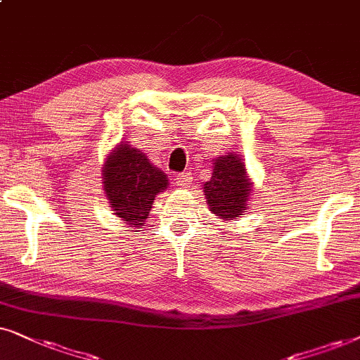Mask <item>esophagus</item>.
<instances>
[{"label": "esophagus", "instance_id": "obj_1", "mask_svg": "<svg viewBox=\"0 0 360 360\" xmlns=\"http://www.w3.org/2000/svg\"><path fill=\"white\" fill-rule=\"evenodd\" d=\"M176 183H177V186H183V188H186V186H189L191 183H193V174H191L189 171L181 172V174L176 176Z\"/></svg>", "mask_w": 360, "mask_h": 360}]
</instances>
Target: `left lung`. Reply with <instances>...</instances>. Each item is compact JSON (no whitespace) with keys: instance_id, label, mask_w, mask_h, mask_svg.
<instances>
[{"instance_id":"1","label":"left lung","mask_w":360,"mask_h":360,"mask_svg":"<svg viewBox=\"0 0 360 360\" xmlns=\"http://www.w3.org/2000/svg\"><path fill=\"white\" fill-rule=\"evenodd\" d=\"M204 191L210 210L219 217L232 220L245 212L250 183L240 158L230 153L215 160L212 177L204 184Z\"/></svg>"}]
</instances>
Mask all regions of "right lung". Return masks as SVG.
<instances>
[{
    "instance_id": "1",
    "label": "right lung",
    "mask_w": 360,
    "mask_h": 360,
    "mask_svg": "<svg viewBox=\"0 0 360 360\" xmlns=\"http://www.w3.org/2000/svg\"><path fill=\"white\" fill-rule=\"evenodd\" d=\"M103 188L115 215L140 227L155 195L167 188V177L143 153L123 143L105 161Z\"/></svg>"
}]
</instances>
